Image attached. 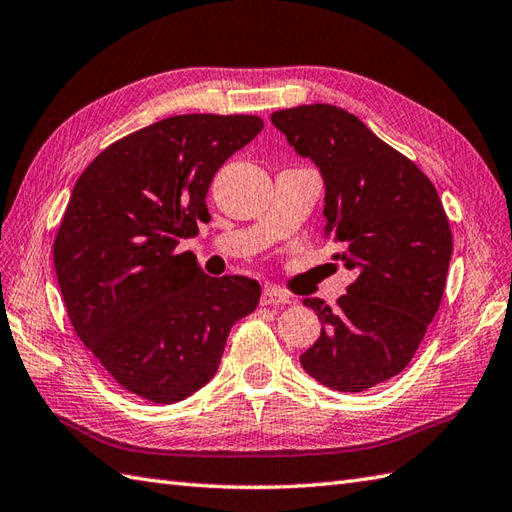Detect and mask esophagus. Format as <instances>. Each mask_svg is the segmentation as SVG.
<instances>
[{
  "instance_id": "esophagus-1",
  "label": "esophagus",
  "mask_w": 512,
  "mask_h": 512,
  "mask_svg": "<svg viewBox=\"0 0 512 512\" xmlns=\"http://www.w3.org/2000/svg\"><path fill=\"white\" fill-rule=\"evenodd\" d=\"M260 304L269 306V304H289V295L278 289V287H265L263 295H260Z\"/></svg>"
}]
</instances>
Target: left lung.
<instances>
[{"instance_id": "obj_1", "label": "left lung", "mask_w": 512, "mask_h": 512, "mask_svg": "<svg viewBox=\"0 0 512 512\" xmlns=\"http://www.w3.org/2000/svg\"><path fill=\"white\" fill-rule=\"evenodd\" d=\"M326 186L324 238L357 271L335 309L306 298L322 333L300 355L326 388L363 392L403 372L445 293L453 238L429 177L366 124L333 105L271 113Z\"/></svg>"}]
</instances>
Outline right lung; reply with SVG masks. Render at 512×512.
<instances>
[{
    "label": "right lung",
    "instance_id": "obj_1",
    "mask_svg": "<svg viewBox=\"0 0 512 512\" xmlns=\"http://www.w3.org/2000/svg\"><path fill=\"white\" fill-rule=\"evenodd\" d=\"M260 131L258 116H173L109 144L76 181L54 238L65 309L100 366L146 401L206 385L258 306L256 280L210 278L177 247L210 219L217 170Z\"/></svg>",
    "mask_w": 512,
    "mask_h": 512
}]
</instances>
